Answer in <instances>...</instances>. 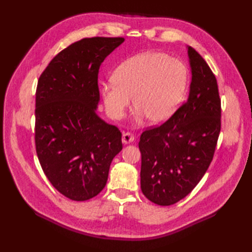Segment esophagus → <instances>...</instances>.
Returning <instances> with one entry per match:
<instances>
[{
    "instance_id": "obj_1",
    "label": "esophagus",
    "mask_w": 252,
    "mask_h": 252,
    "mask_svg": "<svg viewBox=\"0 0 252 252\" xmlns=\"http://www.w3.org/2000/svg\"><path fill=\"white\" fill-rule=\"evenodd\" d=\"M133 141H134V135H133L132 133H130V132L123 133V135H122V143L123 144H130Z\"/></svg>"
}]
</instances>
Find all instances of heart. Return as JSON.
Returning <instances> with one entry per match:
<instances>
[{
	"label": "heart",
	"mask_w": 252,
	"mask_h": 252,
	"mask_svg": "<svg viewBox=\"0 0 252 252\" xmlns=\"http://www.w3.org/2000/svg\"><path fill=\"white\" fill-rule=\"evenodd\" d=\"M103 84L101 94L107 110L120 118L131 104L155 125L172 117L185 98L189 70L183 62L165 53L145 52L127 58Z\"/></svg>",
	"instance_id": "1"
}]
</instances>
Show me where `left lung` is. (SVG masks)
Here are the masks:
<instances>
[{
  "instance_id": "8db88e82",
  "label": "left lung",
  "mask_w": 252,
  "mask_h": 252,
  "mask_svg": "<svg viewBox=\"0 0 252 252\" xmlns=\"http://www.w3.org/2000/svg\"><path fill=\"white\" fill-rule=\"evenodd\" d=\"M191 69L189 98L168 121L145 130L141 189L147 199L171 206L195 189L210 165L221 131L216 76L200 54L187 47Z\"/></svg>"
}]
</instances>
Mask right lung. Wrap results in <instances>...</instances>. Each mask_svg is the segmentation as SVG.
Instances as JSON below:
<instances>
[{"instance_id":"obj_1","label":"right lung","mask_w":252,"mask_h":252,"mask_svg":"<svg viewBox=\"0 0 252 252\" xmlns=\"http://www.w3.org/2000/svg\"><path fill=\"white\" fill-rule=\"evenodd\" d=\"M123 37H85L53 58L37 81L35 151L51 184L71 200L104 189L121 132L96 112L98 70Z\"/></svg>"}]
</instances>
